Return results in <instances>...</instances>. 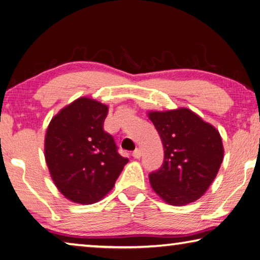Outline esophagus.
I'll list each match as a JSON object with an SVG mask.
<instances>
[{
  "instance_id": "1",
  "label": "esophagus",
  "mask_w": 260,
  "mask_h": 260,
  "mask_svg": "<svg viewBox=\"0 0 260 260\" xmlns=\"http://www.w3.org/2000/svg\"><path fill=\"white\" fill-rule=\"evenodd\" d=\"M132 156H133L135 159H139V158L142 156V150H141V149H135V150L133 151V153H132Z\"/></svg>"
}]
</instances>
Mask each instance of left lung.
I'll list each match as a JSON object with an SVG mask.
<instances>
[{"instance_id": "obj_1", "label": "left lung", "mask_w": 260, "mask_h": 260, "mask_svg": "<svg viewBox=\"0 0 260 260\" xmlns=\"http://www.w3.org/2000/svg\"><path fill=\"white\" fill-rule=\"evenodd\" d=\"M164 147V162L149 181L167 204L182 206L208 190L223 159L218 129L187 108L148 112Z\"/></svg>"}]
</instances>
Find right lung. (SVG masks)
Wrapping results in <instances>:
<instances>
[{"label": "right lung", "instance_id": "right-lung-1", "mask_svg": "<svg viewBox=\"0 0 260 260\" xmlns=\"http://www.w3.org/2000/svg\"><path fill=\"white\" fill-rule=\"evenodd\" d=\"M109 108L80 98L52 117L45 138L46 162L57 189L78 204H93L111 190L127 158L103 129Z\"/></svg>", "mask_w": 260, "mask_h": 260}]
</instances>
